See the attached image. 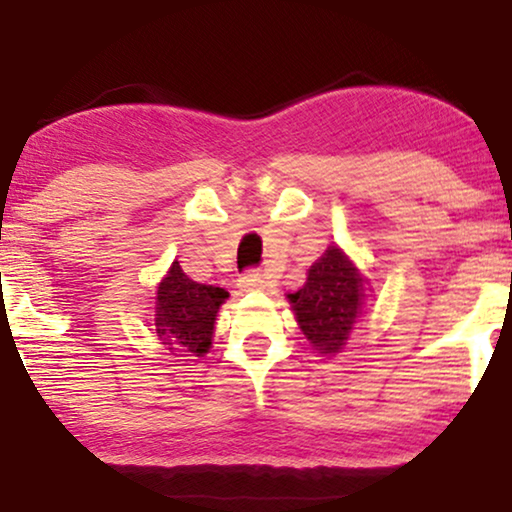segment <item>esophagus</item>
I'll return each instance as SVG.
<instances>
[{"label": "esophagus", "instance_id": "1", "mask_svg": "<svg viewBox=\"0 0 512 512\" xmlns=\"http://www.w3.org/2000/svg\"><path fill=\"white\" fill-rule=\"evenodd\" d=\"M238 285H241L243 290H267L269 281L267 276L260 274V271H245V274L238 278Z\"/></svg>", "mask_w": 512, "mask_h": 512}]
</instances>
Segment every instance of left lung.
<instances>
[{"mask_svg":"<svg viewBox=\"0 0 512 512\" xmlns=\"http://www.w3.org/2000/svg\"><path fill=\"white\" fill-rule=\"evenodd\" d=\"M367 281L337 245H330L311 264L306 283L288 295L299 330L323 356L344 349L356 318L363 311Z\"/></svg>","mask_w":512,"mask_h":512,"instance_id":"obj_1","label":"left lung"}]
</instances>
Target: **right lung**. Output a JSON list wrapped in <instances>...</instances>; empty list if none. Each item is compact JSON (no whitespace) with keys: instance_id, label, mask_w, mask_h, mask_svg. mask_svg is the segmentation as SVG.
Listing matches in <instances>:
<instances>
[{"instance_id":"obj_1","label":"right lung","mask_w":512,"mask_h":512,"mask_svg":"<svg viewBox=\"0 0 512 512\" xmlns=\"http://www.w3.org/2000/svg\"><path fill=\"white\" fill-rule=\"evenodd\" d=\"M229 292L203 285L173 262L156 290V335L187 356H203L213 344L215 316Z\"/></svg>"}]
</instances>
